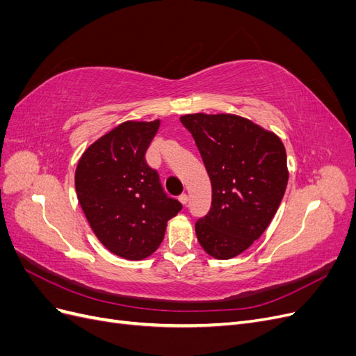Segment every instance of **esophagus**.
Wrapping results in <instances>:
<instances>
[{
    "label": "esophagus",
    "mask_w": 356,
    "mask_h": 356,
    "mask_svg": "<svg viewBox=\"0 0 356 356\" xmlns=\"http://www.w3.org/2000/svg\"><path fill=\"white\" fill-rule=\"evenodd\" d=\"M178 199H179V202H181L182 204H186V203L188 202V196L186 195V193H182V195H179V197H178Z\"/></svg>",
    "instance_id": "34e87169"
}]
</instances>
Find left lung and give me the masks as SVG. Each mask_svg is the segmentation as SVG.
Listing matches in <instances>:
<instances>
[{
  "label": "left lung",
  "mask_w": 356,
  "mask_h": 356,
  "mask_svg": "<svg viewBox=\"0 0 356 356\" xmlns=\"http://www.w3.org/2000/svg\"><path fill=\"white\" fill-rule=\"evenodd\" d=\"M196 141L212 186L208 215L196 222L202 248L218 260L248 250L273 220L288 184L281 138L234 114L179 117Z\"/></svg>",
  "instance_id": "8db88e82"
}]
</instances>
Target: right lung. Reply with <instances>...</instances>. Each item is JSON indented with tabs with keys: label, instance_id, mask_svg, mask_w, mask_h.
<instances>
[{
	"label": "right lung",
	"instance_id": "obj_1",
	"mask_svg": "<svg viewBox=\"0 0 356 356\" xmlns=\"http://www.w3.org/2000/svg\"><path fill=\"white\" fill-rule=\"evenodd\" d=\"M160 120L124 122L95 141L79 160L75 191L96 238L126 260L152 255L182 204L161 188L145 152Z\"/></svg>",
	"mask_w": 356,
	"mask_h": 356
}]
</instances>
